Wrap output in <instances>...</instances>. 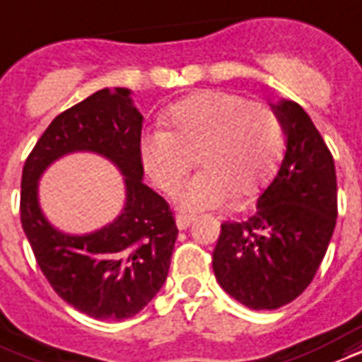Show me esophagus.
Returning <instances> with one entry per match:
<instances>
[{
  "instance_id": "obj_1",
  "label": "esophagus",
  "mask_w": 362,
  "mask_h": 362,
  "mask_svg": "<svg viewBox=\"0 0 362 362\" xmlns=\"http://www.w3.org/2000/svg\"><path fill=\"white\" fill-rule=\"evenodd\" d=\"M194 221V215H188V213H180V215H176V226L180 230H186Z\"/></svg>"
}]
</instances>
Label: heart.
Here are the masks:
<instances>
[{
	"instance_id": "obj_1",
	"label": "heart",
	"mask_w": 362,
	"mask_h": 362,
	"mask_svg": "<svg viewBox=\"0 0 362 362\" xmlns=\"http://www.w3.org/2000/svg\"><path fill=\"white\" fill-rule=\"evenodd\" d=\"M165 119L168 132L149 130L141 136V163L163 192L176 194L197 155L203 170L182 189V207H218L232 195L247 199L276 173L282 128L261 101L211 90L174 103Z\"/></svg>"
}]
</instances>
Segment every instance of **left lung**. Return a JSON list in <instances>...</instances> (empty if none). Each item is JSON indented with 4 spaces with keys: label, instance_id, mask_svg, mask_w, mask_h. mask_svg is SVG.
<instances>
[{
    "label": "left lung",
    "instance_id": "obj_1",
    "mask_svg": "<svg viewBox=\"0 0 362 362\" xmlns=\"http://www.w3.org/2000/svg\"><path fill=\"white\" fill-rule=\"evenodd\" d=\"M286 134L280 170L247 221H226L213 251L222 290L255 310H272L307 290L338 216L336 167L303 107L272 105Z\"/></svg>",
    "mask_w": 362,
    "mask_h": 362
}]
</instances>
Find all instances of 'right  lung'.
I'll return each mask as SVG.
<instances>
[{
    "label": "right lung",
    "mask_w": 362,
    "mask_h": 362,
    "mask_svg": "<svg viewBox=\"0 0 362 362\" xmlns=\"http://www.w3.org/2000/svg\"><path fill=\"white\" fill-rule=\"evenodd\" d=\"M141 120L130 90H99L52 120L23 168L21 222L36 263L61 299L99 320L130 318L153 299L178 235L170 205L141 182ZM72 151L105 154L127 184L119 218L88 236L55 230L37 205L39 174Z\"/></svg>",
    "instance_id": "right-lung-1"
}]
</instances>
